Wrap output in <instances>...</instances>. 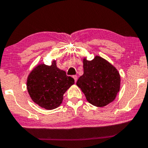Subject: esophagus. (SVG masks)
Returning <instances> with one entry per match:
<instances>
[{
    "label": "esophagus",
    "mask_w": 148,
    "mask_h": 148,
    "mask_svg": "<svg viewBox=\"0 0 148 148\" xmlns=\"http://www.w3.org/2000/svg\"><path fill=\"white\" fill-rule=\"evenodd\" d=\"M73 77L74 79H75V82H77V75H73Z\"/></svg>",
    "instance_id": "1"
}]
</instances>
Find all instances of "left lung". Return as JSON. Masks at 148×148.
Listing matches in <instances>:
<instances>
[{"instance_id": "8db88e82", "label": "left lung", "mask_w": 148, "mask_h": 148, "mask_svg": "<svg viewBox=\"0 0 148 148\" xmlns=\"http://www.w3.org/2000/svg\"><path fill=\"white\" fill-rule=\"evenodd\" d=\"M84 73L76 84L93 106L103 107L115 99L120 89V75L106 59L96 56L92 61L83 59Z\"/></svg>"}]
</instances>
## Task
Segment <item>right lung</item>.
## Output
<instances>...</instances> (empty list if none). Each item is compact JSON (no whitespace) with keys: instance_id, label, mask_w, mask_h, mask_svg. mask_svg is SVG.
<instances>
[{"instance_id":"1","label":"right lung","mask_w":148,"mask_h":148,"mask_svg":"<svg viewBox=\"0 0 148 148\" xmlns=\"http://www.w3.org/2000/svg\"><path fill=\"white\" fill-rule=\"evenodd\" d=\"M74 83V79L58 69L53 61L51 66H36L28 76L26 86L34 103L46 110H53L61 105L64 93Z\"/></svg>"}]
</instances>
